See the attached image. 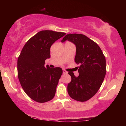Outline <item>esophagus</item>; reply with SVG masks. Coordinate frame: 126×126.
<instances>
[{
  "mask_svg": "<svg viewBox=\"0 0 126 126\" xmlns=\"http://www.w3.org/2000/svg\"><path fill=\"white\" fill-rule=\"evenodd\" d=\"M68 73V72L65 71V70H63V74H67Z\"/></svg>",
  "mask_w": 126,
  "mask_h": 126,
  "instance_id": "esophagus-1",
  "label": "esophagus"
}]
</instances>
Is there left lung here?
Returning <instances> with one entry per match:
<instances>
[{"mask_svg":"<svg viewBox=\"0 0 126 126\" xmlns=\"http://www.w3.org/2000/svg\"><path fill=\"white\" fill-rule=\"evenodd\" d=\"M66 40L75 44L74 61L80 64L78 77L68 73L72 80L68 84V93L72 98L85 102L96 94L103 83L106 73L105 57L96 43L82 34H68L61 42Z\"/></svg>","mask_w":126,"mask_h":126,"instance_id":"1","label":"left lung"}]
</instances>
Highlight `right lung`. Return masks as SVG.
Segmentation results:
<instances>
[{
	"label": "right lung",
	"instance_id": "add662e5",
	"mask_svg": "<svg viewBox=\"0 0 126 126\" xmlns=\"http://www.w3.org/2000/svg\"><path fill=\"white\" fill-rule=\"evenodd\" d=\"M65 33L42 31L29 39L18 58V76L23 90L39 103L54 98L59 79L63 73L59 67L50 68L45 61L50 58V48Z\"/></svg>",
	"mask_w": 126,
	"mask_h": 126
}]
</instances>
